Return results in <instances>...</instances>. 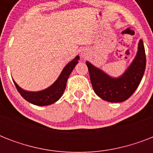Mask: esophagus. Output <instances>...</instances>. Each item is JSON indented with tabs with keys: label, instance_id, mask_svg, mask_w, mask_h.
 I'll return each instance as SVG.
<instances>
[{
	"label": "esophagus",
	"instance_id": "34e87169",
	"mask_svg": "<svg viewBox=\"0 0 153 153\" xmlns=\"http://www.w3.org/2000/svg\"><path fill=\"white\" fill-rule=\"evenodd\" d=\"M89 55V51L87 49L83 48L82 49L81 51H80V56H81L82 59H86V58L88 57Z\"/></svg>",
	"mask_w": 153,
	"mask_h": 153
}]
</instances>
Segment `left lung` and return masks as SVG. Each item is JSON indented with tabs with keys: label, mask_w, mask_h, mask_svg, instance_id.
<instances>
[{
	"label": "left lung",
	"mask_w": 153,
	"mask_h": 153,
	"mask_svg": "<svg viewBox=\"0 0 153 153\" xmlns=\"http://www.w3.org/2000/svg\"><path fill=\"white\" fill-rule=\"evenodd\" d=\"M94 91L103 100L121 102L127 100L139 86L146 66V56L142 39L138 44L137 54L121 77L111 78L102 70L86 62Z\"/></svg>",
	"instance_id": "obj_1"
}]
</instances>
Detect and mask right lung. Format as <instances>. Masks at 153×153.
<instances>
[{
  "mask_svg": "<svg viewBox=\"0 0 153 153\" xmlns=\"http://www.w3.org/2000/svg\"><path fill=\"white\" fill-rule=\"evenodd\" d=\"M79 59V56H76L72 61L67 63V66L62 71L57 80L50 87L45 89L44 91H38V92L26 91L20 88V86L16 83L15 81H13V82L15 84L18 92L20 94V95L30 103L36 105H39V106L53 104L55 102H57L63 94V92L67 86V79L75 67V65L78 63Z\"/></svg>",
  "mask_w": 153,
  "mask_h": 153,
  "instance_id": "1",
  "label": "right lung"
}]
</instances>
